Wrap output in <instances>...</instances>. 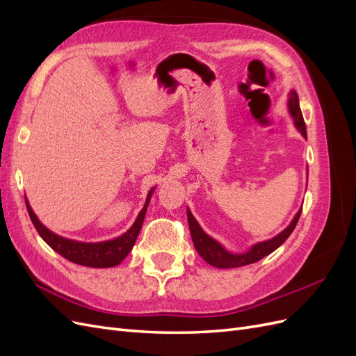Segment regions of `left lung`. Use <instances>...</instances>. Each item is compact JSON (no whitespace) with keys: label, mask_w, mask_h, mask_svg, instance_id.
Wrapping results in <instances>:
<instances>
[{"label":"left lung","mask_w":356,"mask_h":356,"mask_svg":"<svg viewBox=\"0 0 356 356\" xmlns=\"http://www.w3.org/2000/svg\"><path fill=\"white\" fill-rule=\"evenodd\" d=\"M288 111H289V115L293 117L297 131L303 135L305 139H307L306 124L303 120V114H301V110H300L298 96L296 90H289L288 93ZM300 215H301V209H298V212L294 215V218L288 224V227L284 229L279 234H276L275 238L263 241V242H257L245 252H230L225 250L218 241H215L209 234L203 232L196 218L193 217L191 211L187 208V220L190 225L191 239H193V243H195L196 251L208 264L218 268H233V267L248 266V264L260 261L263 257L272 254L289 238V234L296 229Z\"/></svg>","instance_id":"obj_1"}]
</instances>
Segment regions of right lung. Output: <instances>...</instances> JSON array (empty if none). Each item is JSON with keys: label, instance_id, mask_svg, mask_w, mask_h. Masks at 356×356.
I'll return each instance as SVG.
<instances>
[{"label": "right lung", "instance_id": "right-lung-1", "mask_svg": "<svg viewBox=\"0 0 356 356\" xmlns=\"http://www.w3.org/2000/svg\"><path fill=\"white\" fill-rule=\"evenodd\" d=\"M153 191H154V187L148 191L144 208L138 213L132 227L122 236H118V238H114L111 241H104V242H80V241L62 238V236L49 230L46 225L38 220L34 211H32L28 199H25V203L35 230L38 232L42 241L51 248V250H55L59 255H62L63 258H67V260L75 264L105 268V267H114L117 264H120L127 257V254L132 251L138 234L141 232L143 222L145 218V212L148 208L149 199H152Z\"/></svg>", "mask_w": 356, "mask_h": 356}]
</instances>
